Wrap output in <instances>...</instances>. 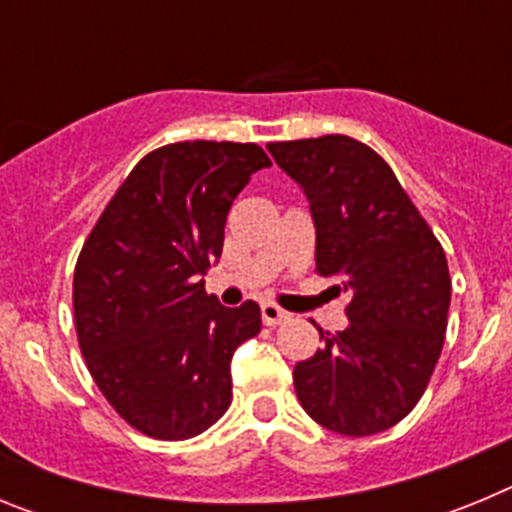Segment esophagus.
Segmentation results:
<instances>
[{"label": "esophagus", "instance_id": "esophagus-1", "mask_svg": "<svg viewBox=\"0 0 512 512\" xmlns=\"http://www.w3.org/2000/svg\"><path fill=\"white\" fill-rule=\"evenodd\" d=\"M261 320H264L266 325H282L284 320H289V312L282 310L279 305H274V302H264V305H261Z\"/></svg>", "mask_w": 512, "mask_h": 512}]
</instances>
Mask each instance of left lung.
<instances>
[{
    "label": "left lung",
    "mask_w": 512,
    "mask_h": 512,
    "mask_svg": "<svg viewBox=\"0 0 512 512\" xmlns=\"http://www.w3.org/2000/svg\"><path fill=\"white\" fill-rule=\"evenodd\" d=\"M310 200L315 271L348 292V328L295 366V392L315 423L372 436L418 405L449 323L446 253L395 171L348 135L266 146ZM320 330V328H318Z\"/></svg>",
    "instance_id": "8db88e82"
}]
</instances>
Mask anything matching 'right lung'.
I'll list each match as a JSON object with an SVG mask.
<instances>
[{
  "instance_id": "right-lung-1",
  "label": "right lung",
  "mask_w": 512,
  "mask_h": 512,
  "mask_svg": "<svg viewBox=\"0 0 512 512\" xmlns=\"http://www.w3.org/2000/svg\"><path fill=\"white\" fill-rule=\"evenodd\" d=\"M264 148L169 143L140 158L94 223L74 269V323L104 400L158 441L200 436L233 400L230 356L261 330L253 300L223 307L200 279Z\"/></svg>"
}]
</instances>
